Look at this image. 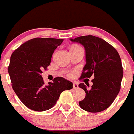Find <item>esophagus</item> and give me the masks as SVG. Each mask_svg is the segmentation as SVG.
<instances>
[{
  "label": "esophagus",
  "instance_id": "obj_1",
  "mask_svg": "<svg viewBox=\"0 0 134 134\" xmlns=\"http://www.w3.org/2000/svg\"><path fill=\"white\" fill-rule=\"evenodd\" d=\"M73 88L74 89H77L78 88V85L76 83H73Z\"/></svg>",
  "mask_w": 134,
  "mask_h": 134
}]
</instances>
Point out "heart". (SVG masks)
Returning a JSON list of instances; mask_svg holds the SVG:
<instances>
[{"mask_svg": "<svg viewBox=\"0 0 134 134\" xmlns=\"http://www.w3.org/2000/svg\"><path fill=\"white\" fill-rule=\"evenodd\" d=\"M71 49H83L80 46H73L71 47ZM68 76L69 77H72L74 76V71H70V72L68 73Z\"/></svg>", "mask_w": 134, "mask_h": 134, "instance_id": "b5f03b06", "label": "heart"}]
</instances>
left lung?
Masks as SVG:
<instances>
[{"label": "left lung", "instance_id": "obj_1", "mask_svg": "<svg viewBox=\"0 0 134 134\" xmlns=\"http://www.w3.org/2000/svg\"><path fill=\"white\" fill-rule=\"evenodd\" d=\"M70 40L81 43L85 49L87 63L80 79L92 75L94 77L90 89L84 83L79 85L86 93L79 106L88 112L102 111L111 105L120 91L123 77L120 55L111 45L94 36H83Z\"/></svg>", "mask_w": 134, "mask_h": 134}]
</instances>
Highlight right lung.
<instances>
[{"mask_svg": "<svg viewBox=\"0 0 134 134\" xmlns=\"http://www.w3.org/2000/svg\"><path fill=\"white\" fill-rule=\"evenodd\" d=\"M63 42V39L35 38L23 43L12 54L8 70L12 88L23 104L32 110L51 109L62 92L73 88L71 82L61 77L54 78L46 85L41 75Z\"/></svg>", "mask_w": 134, "mask_h": 134, "instance_id": "obj_1", "label": "right lung"}]
</instances>
